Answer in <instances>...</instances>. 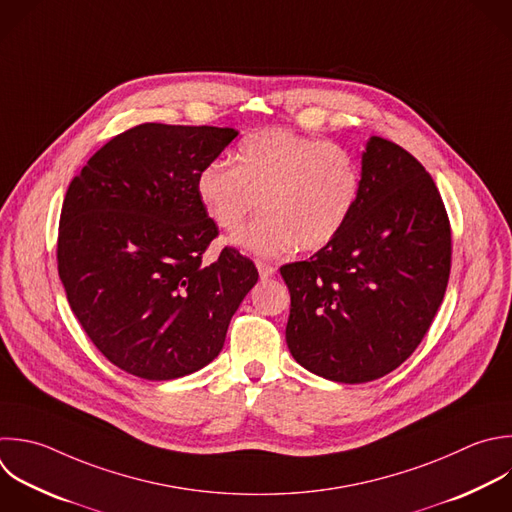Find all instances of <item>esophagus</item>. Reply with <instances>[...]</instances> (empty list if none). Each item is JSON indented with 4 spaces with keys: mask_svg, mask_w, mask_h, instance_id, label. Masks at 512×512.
<instances>
[{
    "mask_svg": "<svg viewBox=\"0 0 512 512\" xmlns=\"http://www.w3.org/2000/svg\"><path fill=\"white\" fill-rule=\"evenodd\" d=\"M256 268H258V274H260V278H262V280L270 278V276L276 272V268H274L272 264L264 262V260H256Z\"/></svg>",
    "mask_w": 512,
    "mask_h": 512,
    "instance_id": "34e87169",
    "label": "esophagus"
}]
</instances>
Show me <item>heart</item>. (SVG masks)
I'll return each instance as SVG.
<instances>
[{"mask_svg":"<svg viewBox=\"0 0 512 512\" xmlns=\"http://www.w3.org/2000/svg\"><path fill=\"white\" fill-rule=\"evenodd\" d=\"M360 194L362 168L350 150L286 128L246 136L234 166L212 160L196 176V198L222 232L240 230L258 198L262 214L232 238L258 256L324 248L348 224Z\"/></svg>","mask_w":512,"mask_h":512,"instance_id":"obj_1","label":"heart"}]
</instances>
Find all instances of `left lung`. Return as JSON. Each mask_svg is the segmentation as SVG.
Masks as SVG:
<instances>
[{
    "label": "left lung",
    "instance_id": "8db88e82",
    "mask_svg": "<svg viewBox=\"0 0 512 512\" xmlns=\"http://www.w3.org/2000/svg\"><path fill=\"white\" fill-rule=\"evenodd\" d=\"M450 254V222L434 180L404 148L372 136L348 224L310 260L280 268L290 290V354L344 384L392 372L432 324Z\"/></svg>",
    "mask_w": 512,
    "mask_h": 512
}]
</instances>
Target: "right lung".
Instances as JSON below:
<instances>
[{
    "label": "right lung",
    "instance_id": "obj_1",
    "mask_svg": "<svg viewBox=\"0 0 512 512\" xmlns=\"http://www.w3.org/2000/svg\"><path fill=\"white\" fill-rule=\"evenodd\" d=\"M238 136L232 128L140 124L102 146L70 182L58 234L68 302L96 348L144 380L210 364L258 280L224 248L196 198V176Z\"/></svg>",
    "mask_w": 512,
    "mask_h": 512
}]
</instances>
